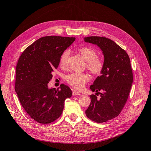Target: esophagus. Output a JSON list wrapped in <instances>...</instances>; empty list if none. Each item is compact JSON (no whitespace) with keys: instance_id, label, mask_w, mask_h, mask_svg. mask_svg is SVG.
<instances>
[{"instance_id":"obj_1","label":"esophagus","mask_w":151,"mask_h":151,"mask_svg":"<svg viewBox=\"0 0 151 151\" xmlns=\"http://www.w3.org/2000/svg\"><path fill=\"white\" fill-rule=\"evenodd\" d=\"M72 95H73V96H77V95L81 96V94L79 92H78V91H73Z\"/></svg>"}]
</instances>
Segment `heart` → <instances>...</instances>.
Listing matches in <instances>:
<instances>
[{
	"label": "heart",
	"mask_w": 151,
	"mask_h": 151,
	"mask_svg": "<svg viewBox=\"0 0 151 151\" xmlns=\"http://www.w3.org/2000/svg\"><path fill=\"white\" fill-rule=\"evenodd\" d=\"M78 52L86 62V67L91 74L96 76L101 74L104 68V63L98 58V54L93 48L88 47H81L78 49ZM68 56L69 52L68 50H65L61 54L59 58V66L61 68L66 67ZM65 80L67 83L74 88L81 89L90 80V77L85 73H71L67 76Z\"/></svg>",
	"instance_id": "heart-1"
}]
</instances>
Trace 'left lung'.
Listing matches in <instances>:
<instances>
[{"label":"left lung","instance_id":"1","mask_svg":"<svg viewBox=\"0 0 151 151\" xmlns=\"http://www.w3.org/2000/svg\"><path fill=\"white\" fill-rule=\"evenodd\" d=\"M85 42L96 45L104 55V68L90 86L96 95H90L91 104L86 110L90 120L103 123L116 117L129 98L133 72L125 50L113 40L101 36L84 38ZM101 90L102 93H98ZM99 94L100 97L97 98Z\"/></svg>","mask_w":151,"mask_h":151}]
</instances>
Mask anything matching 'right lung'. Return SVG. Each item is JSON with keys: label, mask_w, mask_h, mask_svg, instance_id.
Returning <instances> with one entry per match:
<instances>
[{"label": "right lung", "mask_w": 151, "mask_h": 151, "mask_svg": "<svg viewBox=\"0 0 151 151\" xmlns=\"http://www.w3.org/2000/svg\"><path fill=\"white\" fill-rule=\"evenodd\" d=\"M74 37L47 36L37 40L21 55L16 69L15 90L28 115L42 124L54 122L62 115L65 99L72 96L68 86L49 89L48 83L59 65L63 52Z\"/></svg>", "instance_id": "obj_1"}]
</instances>
